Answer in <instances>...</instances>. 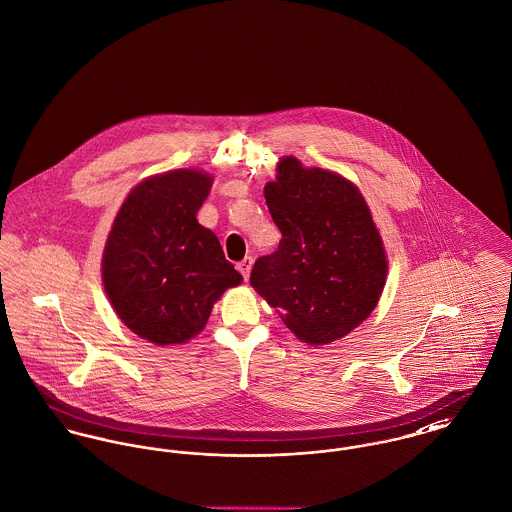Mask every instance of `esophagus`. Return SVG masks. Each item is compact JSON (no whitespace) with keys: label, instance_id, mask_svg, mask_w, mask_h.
Returning a JSON list of instances; mask_svg holds the SVG:
<instances>
[{"label":"esophagus","instance_id":"esophagus-1","mask_svg":"<svg viewBox=\"0 0 512 512\" xmlns=\"http://www.w3.org/2000/svg\"><path fill=\"white\" fill-rule=\"evenodd\" d=\"M251 267H253V257H245L243 261L237 263V271L243 275V278L247 280L249 273H251Z\"/></svg>","mask_w":512,"mask_h":512}]
</instances>
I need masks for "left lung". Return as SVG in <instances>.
I'll list each match as a JSON object with an SVG mask.
<instances>
[{
  "label": "left lung",
  "mask_w": 512,
  "mask_h": 512,
  "mask_svg": "<svg viewBox=\"0 0 512 512\" xmlns=\"http://www.w3.org/2000/svg\"><path fill=\"white\" fill-rule=\"evenodd\" d=\"M265 198L282 239L251 271L253 288L304 343L327 345L376 308L388 261L372 214L351 181L280 159Z\"/></svg>",
  "instance_id": "8db88e82"
}]
</instances>
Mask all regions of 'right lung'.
<instances>
[{"label":"right lung","mask_w":512,"mask_h":512,"mask_svg":"<svg viewBox=\"0 0 512 512\" xmlns=\"http://www.w3.org/2000/svg\"><path fill=\"white\" fill-rule=\"evenodd\" d=\"M210 187L206 173L177 169L142 181L118 210L103 284L124 325L150 343H187L224 290L243 280L197 222Z\"/></svg>","instance_id":"right-lung-1"}]
</instances>
